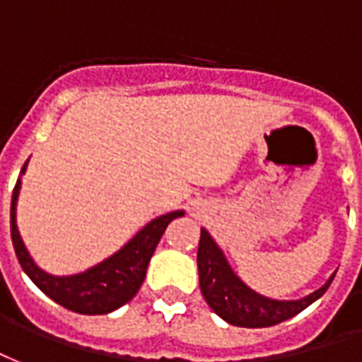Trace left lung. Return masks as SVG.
<instances>
[{
    "mask_svg": "<svg viewBox=\"0 0 362 362\" xmlns=\"http://www.w3.org/2000/svg\"><path fill=\"white\" fill-rule=\"evenodd\" d=\"M197 264L200 291L204 295L208 307L220 318L241 328H268L293 318L316 299H320L336 276L332 274V278L320 289L299 300L268 299L243 284L206 229H200Z\"/></svg>",
    "mask_w": 362,
    "mask_h": 362,
    "instance_id": "1",
    "label": "left lung"
}]
</instances>
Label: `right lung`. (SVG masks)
Wrapping results in <instances>:
<instances>
[{
  "label": "right lung",
  "mask_w": 362,
  "mask_h": 362,
  "mask_svg": "<svg viewBox=\"0 0 362 362\" xmlns=\"http://www.w3.org/2000/svg\"><path fill=\"white\" fill-rule=\"evenodd\" d=\"M26 163L28 162L23 165L21 175L25 173ZM18 191L21 179H17L11 199V239L18 264L33 279L34 286L46 293L49 299L78 315H107L133 299L141 289L150 258L168 223L185 214L183 210H175L156 218L146 223L123 249L88 270L75 276H52L34 264L33 257L28 255L25 243L21 239L17 229Z\"/></svg>",
  "instance_id": "add662e5"
}]
</instances>
